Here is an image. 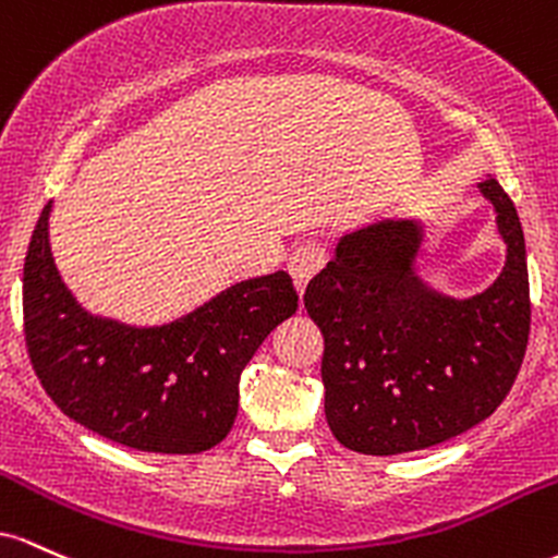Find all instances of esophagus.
I'll return each mask as SVG.
<instances>
[{
	"label": "esophagus",
	"mask_w": 558,
	"mask_h": 558,
	"mask_svg": "<svg viewBox=\"0 0 558 558\" xmlns=\"http://www.w3.org/2000/svg\"><path fill=\"white\" fill-rule=\"evenodd\" d=\"M324 263H327V250L318 245L316 240L300 242V245L292 250L287 268H290L292 281H295L300 295H303V292H305L308 281L316 277L318 271H322Z\"/></svg>",
	"instance_id": "34e87169"
}]
</instances>
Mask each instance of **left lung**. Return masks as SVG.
<instances>
[{"label": "left lung", "instance_id": "8db88e82", "mask_svg": "<svg viewBox=\"0 0 558 558\" xmlns=\"http://www.w3.org/2000/svg\"><path fill=\"white\" fill-rule=\"evenodd\" d=\"M477 186L506 245L487 290L450 298L418 274L424 223L416 218L348 231L308 281L303 303L324 335V414L355 453L440 446L485 422L514 385L530 337L524 231L496 179Z\"/></svg>", "mask_w": 558, "mask_h": 558}]
</instances>
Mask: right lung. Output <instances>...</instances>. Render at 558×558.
I'll list each match as a JSON object with an SVG mask.
<instances>
[{
    "mask_svg": "<svg viewBox=\"0 0 558 558\" xmlns=\"http://www.w3.org/2000/svg\"><path fill=\"white\" fill-rule=\"evenodd\" d=\"M44 205L23 266V318L36 377L81 427L147 453H199L229 435L240 377L298 311L287 271L234 281L195 311L136 327L97 316L62 281Z\"/></svg>",
    "mask_w": 558,
    "mask_h": 558,
    "instance_id": "right-lung-1",
    "label": "right lung"
}]
</instances>
